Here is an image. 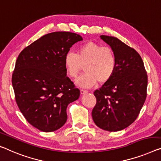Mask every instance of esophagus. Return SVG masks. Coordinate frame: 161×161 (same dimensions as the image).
I'll use <instances>...</instances> for the list:
<instances>
[{
	"label": "esophagus",
	"mask_w": 161,
	"mask_h": 161,
	"mask_svg": "<svg viewBox=\"0 0 161 161\" xmlns=\"http://www.w3.org/2000/svg\"><path fill=\"white\" fill-rule=\"evenodd\" d=\"M80 92H81V95H84V94H86V93H87L88 91L86 90H83V89H81Z\"/></svg>",
	"instance_id": "esophagus-1"
}]
</instances>
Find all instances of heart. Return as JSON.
<instances>
[{"label": "heart", "instance_id": "b5f03b06", "mask_svg": "<svg viewBox=\"0 0 161 161\" xmlns=\"http://www.w3.org/2000/svg\"><path fill=\"white\" fill-rule=\"evenodd\" d=\"M64 63L67 75L71 78H75L84 66L85 72L76 80V84L84 87H92L97 81L100 84L108 82L114 76L117 65L114 50L92 41L79 47L76 54L67 53Z\"/></svg>", "mask_w": 161, "mask_h": 161}]
</instances>
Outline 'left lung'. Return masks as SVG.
<instances>
[{
	"label": "left lung",
	"instance_id": "obj_1",
	"mask_svg": "<svg viewBox=\"0 0 161 161\" xmlns=\"http://www.w3.org/2000/svg\"><path fill=\"white\" fill-rule=\"evenodd\" d=\"M116 57L112 78L95 90L97 100L92 111L99 128L108 131L122 130L137 118L147 97V74L136 50L117 37L101 35Z\"/></svg>",
	"mask_w": 161,
	"mask_h": 161
}]
</instances>
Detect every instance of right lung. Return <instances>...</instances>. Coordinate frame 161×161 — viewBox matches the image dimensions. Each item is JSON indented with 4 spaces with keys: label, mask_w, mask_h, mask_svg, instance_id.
Segmentation results:
<instances>
[{
    "label": "right lung",
    "mask_w": 161,
    "mask_h": 161,
    "mask_svg": "<svg viewBox=\"0 0 161 161\" xmlns=\"http://www.w3.org/2000/svg\"><path fill=\"white\" fill-rule=\"evenodd\" d=\"M80 35L55 32L26 47L12 74L15 100L31 125L45 132L56 131L67 120L66 108L77 100L80 90L66 76L64 56Z\"/></svg>",
    "instance_id": "right-lung-1"
}]
</instances>
